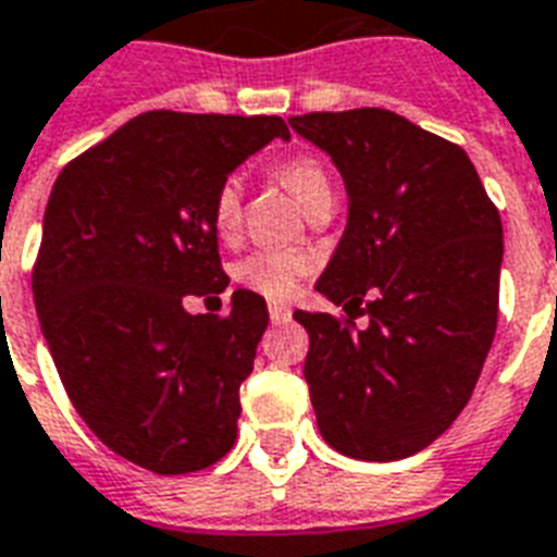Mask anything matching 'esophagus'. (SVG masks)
Listing matches in <instances>:
<instances>
[{
    "label": "esophagus",
    "mask_w": 557,
    "mask_h": 557,
    "mask_svg": "<svg viewBox=\"0 0 557 557\" xmlns=\"http://www.w3.org/2000/svg\"><path fill=\"white\" fill-rule=\"evenodd\" d=\"M269 315L274 324H280V321H288V318H292V307H286V304H269Z\"/></svg>",
    "instance_id": "obj_1"
}]
</instances>
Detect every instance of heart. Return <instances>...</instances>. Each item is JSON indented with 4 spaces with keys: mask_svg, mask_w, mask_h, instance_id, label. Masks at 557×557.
<instances>
[{
    "mask_svg": "<svg viewBox=\"0 0 557 557\" xmlns=\"http://www.w3.org/2000/svg\"><path fill=\"white\" fill-rule=\"evenodd\" d=\"M280 184L286 186L288 193L295 195L297 203L304 210H315L318 203L333 201V177L326 172L321 157L315 154H295L277 165ZM210 222L212 231L222 239H231L233 233L239 231L242 222V181L236 175H227L222 184L215 186L210 203ZM307 257L300 250L286 248H262L248 253L245 260L236 265V280L242 286L257 292L271 300H286L297 288L300 277L307 274Z\"/></svg>",
    "mask_w": 557,
    "mask_h": 557,
    "instance_id": "heart-1",
    "label": "heart"
}]
</instances>
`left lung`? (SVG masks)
Here are the masks:
<instances>
[{"mask_svg": "<svg viewBox=\"0 0 557 557\" xmlns=\"http://www.w3.org/2000/svg\"><path fill=\"white\" fill-rule=\"evenodd\" d=\"M288 125L333 157L347 186L345 236L315 283L347 318L295 312L309 333L318 430L350 458H409L465 409L494 342L499 210L456 143L392 110L304 113Z\"/></svg>", "mask_w": 557, "mask_h": 557, "instance_id": "8db88e82", "label": "left lung"}]
</instances>
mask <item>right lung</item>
I'll return each mask as SVG.
<instances>
[{
  "label": "right lung",
  "mask_w": 557,
  "mask_h": 557,
  "mask_svg": "<svg viewBox=\"0 0 557 557\" xmlns=\"http://www.w3.org/2000/svg\"><path fill=\"white\" fill-rule=\"evenodd\" d=\"M274 137L280 116L151 110L63 165L46 203L32 288L72 406L116 456L160 476L195 473L236 441L239 385L269 326L257 292L227 315L215 186Z\"/></svg>",
  "instance_id": "right-lung-1"
}]
</instances>
